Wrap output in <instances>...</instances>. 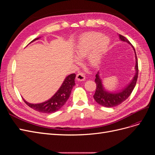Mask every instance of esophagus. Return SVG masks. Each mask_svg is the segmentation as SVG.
I'll return each instance as SVG.
<instances>
[{
    "label": "esophagus",
    "instance_id": "1",
    "mask_svg": "<svg viewBox=\"0 0 155 155\" xmlns=\"http://www.w3.org/2000/svg\"><path fill=\"white\" fill-rule=\"evenodd\" d=\"M76 79L78 81H84L85 79V74L79 72H78V74H77L76 76Z\"/></svg>",
    "mask_w": 155,
    "mask_h": 155
}]
</instances>
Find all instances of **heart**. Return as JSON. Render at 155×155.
Returning a JSON list of instances; mask_svg holds the SVG:
<instances>
[{
    "mask_svg": "<svg viewBox=\"0 0 155 155\" xmlns=\"http://www.w3.org/2000/svg\"><path fill=\"white\" fill-rule=\"evenodd\" d=\"M109 39L98 32H91L84 35L79 41L75 51L78 59L87 57L92 66L99 65L109 48Z\"/></svg>",
    "mask_w": 155,
    "mask_h": 155,
    "instance_id": "1",
    "label": "heart"
}]
</instances>
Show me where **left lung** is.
Here are the masks:
<instances>
[{
    "mask_svg": "<svg viewBox=\"0 0 155 155\" xmlns=\"http://www.w3.org/2000/svg\"><path fill=\"white\" fill-rule=\"evenodd\" d=\"M119 37L121 41L127 42V43H129V45H132L129 42V41L128 39H127L124 36L120 34ZM133 48L134 51L135 58H136V66H135L136 73L133 79V80L131 81V82L129 84V85L125 88H124L122 91H121L120 92H108L104 88V86H103L102 81L100 78L99 74H98V72L97 74H96V79H95L96 88L95 94H94L93 97L98 104H100L105 107H116L117 105H120L121 103H123L124 101H125L131 94V93H132L134 87L136 86V84H137L138 76V65L137 56V54H136L135 49L133 46Z\"/></svg>",
    "mask_w": 155,
    "mask_h": 155,
    "instance_id": "8db88e82",
    "label": "left lung"
}]
</instances>
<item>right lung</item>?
<instances>
[{
  "mask_svg": "<svg viewBox=\"0 0 155 155\" xmlns=\"http://www.w3.org/2000/svg\"><path fill=\"white\" fill-rule=\"evenodd\" d=\"M39 38L40 37H37L31 41V43ZM75 78H76L75 74H72L68 76L64 79L62 85L61 86L57 92L48 101L38 104H31L28 103L25 100L24 101L31 109L39 112L49 114L58 111L64 105L69 98L72 88L75 85Z\"/></svg>",
  "mask_w": 155,
  "mask_h": 155,
  "instance_id": "add662e5",
  "label": "right lung"
}]
</instances>
